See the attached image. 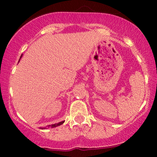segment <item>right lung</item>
I'll return each mask as SVG.
<instances>
[{"label":"right lung","instance_id":"add662e5","mask_svg":"<svg viewBox=\"0 0 157 157\" xmlns=\"http://www.w3.org/2000/svg\"><path fill=\"white\" fill-rule=\"evenodd\" d=\"M64 122V121H61V122L58 123V124H52V125H48V128H55V127H57V126H59V125H61V124H62Z\"/></svg>","mask_w":157,"mask_h":157}]
</instances>
